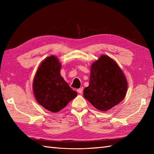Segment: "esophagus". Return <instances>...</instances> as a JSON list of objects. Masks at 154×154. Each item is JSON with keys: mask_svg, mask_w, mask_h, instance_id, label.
Listing matches in <instances>:
<instances>
[{"mask_svg": "<svg viewBox=\"0 0 154 154\" xmlns=\"http://www.w3.org/2000/svg\"><path fill=\"white\" fill-rule=\"evenodd\" d=\"M83 87H81V88H79V89H77V91L78 93H79V94H82L83 93Z\"/></svg>", "mask_w": 154, "mask_h": 154, "instance_id": "34e87169", "label": "esophagus"}]
</instances>
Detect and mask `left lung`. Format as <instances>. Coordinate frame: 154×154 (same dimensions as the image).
Masks as SVG:
<instances>
[{
  "mask_svg": "<svg viewBox=\"0 0 154 154\" xmlns=\"http://www.w3.org/2000/svg\"><path fill=\"white\" fill-rule=\"evenodd\" d=\"M127 89L126 77L119 65L102 55L91 65L90 82L83 96L97 110L106 111L124 99Z\"/></svg>",
  "mask_w": 154,
  "mask_h": 154,
  "instance_id": "8db88e82",
  "label": "left lung"
}]
</instances>
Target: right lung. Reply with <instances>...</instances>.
<instances>
[{
    "mask_svg": "<svg viewBox=\"0 0 154 154\" xmlns=\"http://www.w3.org/2000/svg\"><path fill=\"white\" fill-rule=\"evenodd\" d=\"M61 63L55 55L47 57L34 75L33 93L39 104L51 112H57L77 95L61 77Z\"/></svg>",
    "mask_w": 154,
    "mask_h": 154,
    "instance_id": "1",
    "label": "right lung"
}]
</instances>
